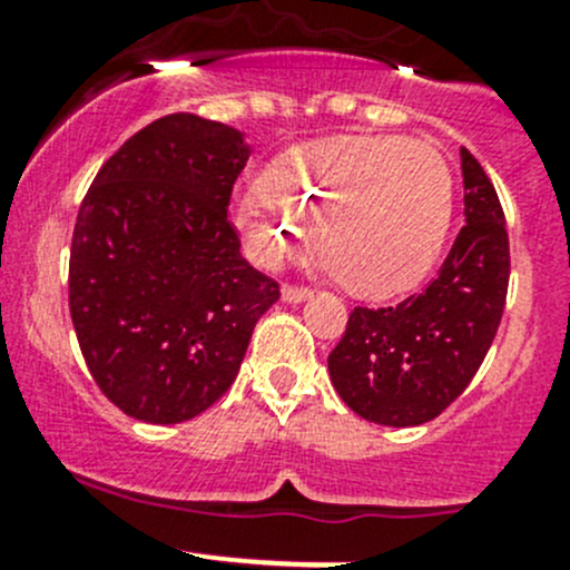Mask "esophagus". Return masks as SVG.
Returning a JSON list of instances; mask_svg holds the SVG:
<instances>
[{
	"label": "esophagus",
	"mask_w": 570,
	"mask_h": 570,
	"mask_svg": "<svg viewBox=\"0 0 570 570\" xmlns=\"http://www.w3.org/2000/svg\"><path fill=\"white\" fill-rule=\"evenodd\" d=\"M281 295H284L286 303H301V301H306V297H312V289H308V286L286 284L284 289H281Z\"/></svg>",
	"instance_id": "obj_1"
}]
</instances>
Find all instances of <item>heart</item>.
Masks as SVG:
<instances>
[{
  "label": "heart",
  "instance_id": "obj_1",
  "mask_svg": "<svg viewBox=\"0 0 570 570\" xmlns=\"http://www.w3.org/2000/svg\"><path fill=\"white\" fill-rule=\"evenodd\" d=\"M455 209L452 165L435 146L396 135L331 137L275 165L234 198V220L262 262L314 248L338 284L389 297L428 275Z\"/></svg>",
  "mask_w": 570,
  "mask_h": 570
}]
</instances>
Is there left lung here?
Here are the masks:
<instances>
[{
  "instance_id": "left-lung-1",
  "label": "left lung",
  "mask_w": 570,
  "mask_h": 570,
  "mask_svg": "<svg viewBox=\"0 0 570 570\" xmlns=\"http://www.w3.org/2000/svg\"><path fill=\"white\" fill-rule=\"evenodd\" d=\"M465 226L435 278L396 306H355L327 355L333 389L358 416L413 428L465 392L499 331L510 281L502 204L461 148Z\"/></svg>"
}]
</instances>
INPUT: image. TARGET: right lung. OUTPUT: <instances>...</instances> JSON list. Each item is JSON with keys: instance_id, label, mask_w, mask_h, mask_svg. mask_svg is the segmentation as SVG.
Masks as SVG:
<instances>
[{"instance_id": "1", "label": "right lung", "mask_w": 570, "mask_h": 570, "mask_svg": "<svg viewBox=\"0 0 570 570\" xmlns=\"http://www.w3.org/2000/svg\"><path fill=\"white\" fill-rule=\"evenodd\" d=\"M248 157L232 126L174 112L131 135L82 198L68 306L90 375L126 416L178 424L215 405L281 297L228 220Z\"/></svg>"}]
</instances>
